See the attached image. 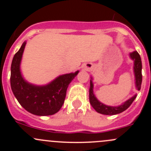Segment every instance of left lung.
Returning a JSON list of instances; mask_svg holds the SVG:
<instances>
[{"label":"left lung","mask_w":151,"mask_h":151,"mask_svg":"<svg viewBox=\"0 0 151 151\" xmlns=\"http://www.w3.org/2000/svg\"><path fill=\"white\" fill-rule=\"evenodd\" d=\"M129 57L134 61L133 69L134 74L135 87H136V89L137 91H139L142 84V60L140 55L137 51H134L129 53ZM136 97L137 94H135L134 96L131 97L130 99L126 100L125 102L122 103L121 105H118V106H108V105L103 104L102 102L99 101V99L96 97L95 94H94L93 83V78L91 77L89 88L90 103H91V106L93 107V109L99 113L106 115H113L121 113L130 106V105L132 104Z\"/></svg>","instance_id":"1"}]
</instances>
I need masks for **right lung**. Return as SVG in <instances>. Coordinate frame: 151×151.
<instances>
[{"label": "right lung", "instance_id": "add662e5", "mask_svg": "<svg viewBox=\"0 0 151 151\" xmlns=\"http://www.w3.org/2000/svg\"><path fill=\"white\" fill-rule=\"evenodd\" d=\"M26 42L14 55L11 66V88L21 106L30 113L39 116L52 115L58 112L64 103L68 85L80 71L62 74L43 85L28 83L20 69Z\"/></svg>", "mask_w": 151, "mask_h": 151}]
</instances>
